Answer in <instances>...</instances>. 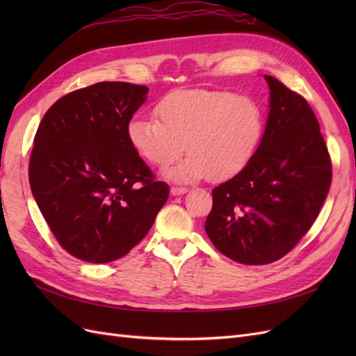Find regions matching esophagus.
Instances as JSON below:
<instances>
[{"label": "esophagus", "instance_id": "obj_1", "mask_svg": "<svg viewBox=\"0 0 356 356\" xmlns=\"http://www.w3.org/2000/svg\"><path fill=\"white\" fill-rule=\"evenodd\" d=\"M188 190L186 187H170V195L172 196H179V195H184Z\"/></svg>", "mask_w": 356, "mask_h": 356}]
</instances>
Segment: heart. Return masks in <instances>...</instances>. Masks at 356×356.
I'll return each mask as SVG.
<instances>
[{
  "label": "heart",
  "mask_w": 356,
  "mask_h": 356,
  "mask_svg": "<svg viewBox=\"0 0 356 356\" xmlns=\"http://www.w3.org/2000/svg\"><path fill=\"white\" fill-rule=\"evenodd\" d=\"M159 118L135 117L127 138L135 152L156 168L182 153L190 156L170 172L179 181H225L250 163L264 132V114L250 96L229 90H177L154 110Z\"/></svg>",
  "instance_id": "heart-1"
}]
</instances>
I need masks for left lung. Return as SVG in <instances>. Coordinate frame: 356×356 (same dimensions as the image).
<instances>
[{"label": "left lung", "instance_id": "obj_1", "mask_svg": "<svg viewBox=\"0 0 356 356\" xmlns=\"http://www.w3.org/2000/svg\"><path fill=\"white\" fill-rule=\"evenodd\" d=\"M270 113L252 159L212 190L204 230L230 260L261 266L286 255L309 232L332 179L318 118L303 96L270 75Z\"/></svg>", "mask_w": 356, "mask_h": 356}]
</instances>
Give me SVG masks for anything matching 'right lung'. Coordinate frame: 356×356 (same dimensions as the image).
<instances>
[{"mask_svg": "<svg viewBox=\"0 0 356 356\" xmlns=\"http://www.w3.org/2000/svg\"><path fill=\"white\" fill-rule=\"evenodd\" d=\"M147 86L101 81L42 117L29 159L32 195L59 245L88 263L124 257L152 229L169 186L127 138Z\"/></svg>", "mask_w": 356, "mask_h": 356, "instance_id": "obj_1", "label": "right lung"}]
</instances>
